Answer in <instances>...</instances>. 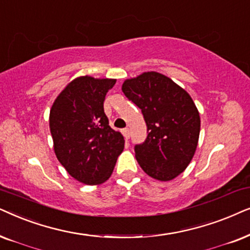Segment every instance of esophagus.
I'll list each match as a JSON object with an SVG mask.
<instances>
[{
    "label": "esophagus",
    "mask_w": 250,
    "mask_h": 250,
    "mask_svg": "<svg viewBox=\"0 0 250 250\" xmlns=\"http://www.w3.org/2000/svg\"><path fill=\"white\" fill-rule=\"evenodd\" d=\"M121 131H122V135H123V137H125V138L127 139V141H128V139L130 138V130H129L128 128H125V129H122Z\"/></svg>",
    "instance_id": "1"
}]
</instances>
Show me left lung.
Wrapping results in <instances>:
<instances>
[{
  "label": "left lung",
  "instance_id": "1",
  "mask_svg": "<svg viewBox=\"0 0 250 250\" xmlns=\"http://www.w3.org/2000/svg\"><path fill=\"white\" fill-rule=\"evenodd\" d=\"M122 91L141 108L147 136L135 145L143 170L158 181H171L188 167L197 148L200 115L191 96L156 72L125 80Z\"/></svg>",
  "mask_w": 250,
  "mask_h": 250
}]
</instances>
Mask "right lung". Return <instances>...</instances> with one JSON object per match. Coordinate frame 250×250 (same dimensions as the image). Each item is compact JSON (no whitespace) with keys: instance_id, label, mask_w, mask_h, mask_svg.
Masks as SVG:
<instances>
[{"instance_id":"1","label":"right lung","mask_w":250,"mask_h":250,"mask_svg":"<svg viewBox=\"0 0 250 250\" xmlns=\"http://www.w3.org/2000/svg\"><path fill=\"white\" fill-rule=\"evenodd\" d=\"M115 80L81 76L66 86L50 111V131L59 162L76 181L104 183L112 175L125 139L104 112L106 92Z\"/></svg>"}]
</instances>
